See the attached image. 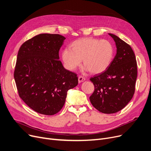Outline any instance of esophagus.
<instances>
[{
  "mask_svg": "<svg viewBox=\"0 0 151 151\" xmlns=\"http://www.w3.org/2000/svg\"><path fill=\"white\" fill-rule=\"evenodd\" d=\"M78 83H81V82H82L85 81V78L83 76H80L79 77H78Z\"/></svg>",
  "mask_w": 151,
  "mask_h": 151,
  "instance_id": "obj_1",
  "label": "esophagus"
}]
</instances>
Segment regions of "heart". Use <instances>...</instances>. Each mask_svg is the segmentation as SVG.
<instances>
[{
    "label": "heart",
    "instance_id": "b5f03b06",
    "mask_svg": "<svg viewBox=\"0 0 151 151\" xmlns=\"http://www.w3.org/2000/svg\"><path fill=\"white\" fill-rule=\"evenodd\" d=\"M61 53L66 68L74 70L81 66L83 60L86 70L92 74L103 73L109 68L114 56V47L107 40L83 37L74 40Z\"/></svg>",
    "mask_w": 151,
    "mask_h": 151
}]
</instances>
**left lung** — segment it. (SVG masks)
Segmentation results:
<instances>
[{
	"instance_id": "left-lung-1",
	"label": "left lung",
	"mask_w": 151,
	"mask_h": 151,
	"mask_svg": "<svg viewBox=\"0 0 151 151\" xmlns=\"http://www.w3.org/2000/svg\"><path fill=\"white\" fill-rule=\"evenodd\" d=\"M109 34L116 42V56L105 71L90 79L95 87L90 102L104 114L124 108L133 96L137 78V63L132 47L117 35Z\"/></svg>"
}]
</instances>
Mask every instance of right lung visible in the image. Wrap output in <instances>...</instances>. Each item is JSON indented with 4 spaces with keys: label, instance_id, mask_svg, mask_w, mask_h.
<instances>
[{
    "label": "right lung",
    "instance_id": "right-lung-1",
    "mask_svg": "<svg viewBox=\"0 0 151 151\" xmlns=\"http://www.w3.org/2000/svg\"><path fill=\"white\" fill-rule=\"evenodd\" d=\"M65 39L60 34H40L23 43L18 51L14 71L18 95L39 114L58 113L67 91L78 84L77 74L64 69L59 60Z\"/></svg>",
    "mask_w": 151,
    "mask_h": 151
}]
</instances>
